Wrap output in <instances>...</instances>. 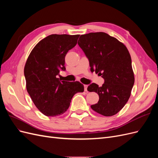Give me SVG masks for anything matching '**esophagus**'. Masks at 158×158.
<instances>
[{
	"mask_svg": "<svg viewBox=\"0 0 158 158\" xmlns=\"http://www.w3.org/2000/svg\"><path fill=\"white\" fill-rule=\"evenodd\" d=\"M84 91H85V92H88V89H87V88H88V85H84Z\"/></svg>",
	"mask_w": 158,
	"mask_h": 158,
	"instance_id": "34e87169",
	"label": "esophagus"
}]
</instances>
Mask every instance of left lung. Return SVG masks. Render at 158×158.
Listing matches in <instances>:
<instances>
[{
	"instance_id": "left-lung-1",
	"label": "left lung",
	"mask_w": 158,
	"mask_h": 158,
	"mask_svg": "<svg viewBox=\"0 0 158 158\" xmlns=\"http://www.w3.org/2000/svg\"><path fill=\"white\" fill-rule=\"evenodd\" d=\"M78 44L88 59L90 70L104 79L102 87L95 83L88 87L99 98L91 108L103 116H113L125 106L135 83L130 53L125 45L104 32L80 35Z\"/></svg>"
}]
</instances>
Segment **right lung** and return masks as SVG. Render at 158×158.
Segmentation results:
<instances>
[{"label": "right lung", "mask_w": 158, "mask_h": 158, "mask_svg": "<svg viewBox=\"0 0 158 158\" xmlns=\"http://www.w3.org/2000/svg\"><path fill=\"white\" fill-rule=\"evenodd\" d=\"M79 36L50 35L38 43L27 59L24 67L27 91L36 107L46 116L63 114L74 95L84 92L80 82L57 78L60 70H66L65 56L75 47Z\"/></svg>", "instance_id": "add662e5"}]
</instances>
